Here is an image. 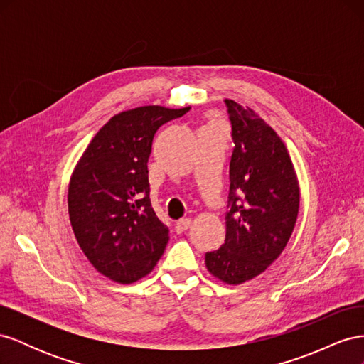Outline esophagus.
Segmentation results:
<instances>
[{
    "mask_svg": "<svg viewBox=\"0 0 364 364\" xmlns=\"http://www.w3.org/2000/svg\"><path fill=\"white\" fill-rule=\"evenodd\" d=\"M191 226V218H181L178 223H176V230H178V234H182L185 232L186 229H188Z\"/></svg>",
    "mask_w": 364,
    "mask_h": 364,
    "instance_id": "esophagus-1",
    "label": "esophagus"
}]
</instances>
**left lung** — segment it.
Masks as SVG:
<instances>
[{"label":"left lung","mask_w":364,"mask_h":364,"mask_svg":"<svg viewBox=\"0 0 364 364\" xmlns=\"http://www.w3.org/2000/svg\"><path fill=\"white\" fill-rule=\"evenodd\" d=\"M235 149L229 165L226 238L205 253L208 272L228 285L250 281L287 246L301 188L290 153L253 109L226 98Z\"/></svg>","instance_id":"1"}]
</instances>
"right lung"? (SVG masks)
<instances>
[{
    "instance_id": "add662e5",
    "label": "right lung",
    "mask_w": 364,
    "mask_h": 364,
    "mask_svg": "<svg viewBox=\"0 0 364 364\" xmlns=\"http://www.w3.org/2000/svg\"><path fill=\"white\" fill-rule=\"evenodd\" d=\"M188 109L151 105L114 115L73 170V232L94 269L111 281L134 284L147 277L168 243V228L149 197L147 162L156 130Z\"/></svg>"
}]
</instances>
